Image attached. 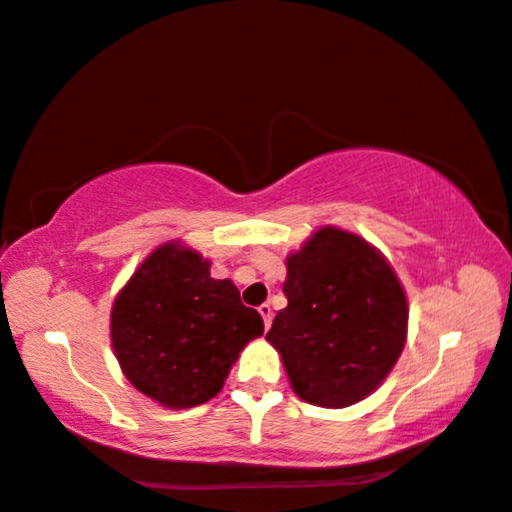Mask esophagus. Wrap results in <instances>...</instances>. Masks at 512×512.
<instances>
[{
	"label": "esophagus",
	"instance_id": "esophagus-1",
	"mask_svg": "<svg viewBox=\"0 0 512 512\" xmlns=\"http://www.w3.org/2000/svg\"><path fill=\"white\" fill-rule=\"evenodd\" d=\"M258 314H261V317H263L265 328H270V321H272V307H270V303H263L261 307H258Z\"/></svg>",
	"mask_w": 512,
	"mask_h": 512
}]
</instances>
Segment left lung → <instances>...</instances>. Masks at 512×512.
<instances>
[{"label": "left lung", "mask_w": 512, "mask_h": 512, "mask_svg": "<svg viewBox=\"0 0 512 512\" xmlns=\"http://www.w3.org/2000/svg\"><path fill=\"white\" fill-rule=\"evenodd\" d=\"M284 296L265 340L291 389L319 408L363 401L408 338V296L391 263L361 235L321 226L286 256Z\"/></svg>", "instance_id": "left-lung-1"}]
</instances>
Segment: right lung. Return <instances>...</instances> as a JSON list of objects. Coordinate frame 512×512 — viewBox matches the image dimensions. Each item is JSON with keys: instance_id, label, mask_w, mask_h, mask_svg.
Instances as JSON below:
<instances>
[{"instance_id": "add662e5", "label": "right lung", "mask_w": 512, "mask_h": 512, "mask_svg": "<svg viewBox=\"0 0 512 512\" xmlns=\"http://www.w3.org/2000/svg\"><path fill=\"white\" fill-rule=\"evenodd\" d=\"M209 268L200 251L170 240L139 263L111 305L118 366L163 408H195L214 398L242 349L263 335L261 314Z\"/></svg>"}]
</instances>
